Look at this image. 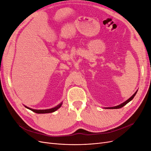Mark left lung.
<instances>
[{"instance_id":"obj_1","label":"left lung","mask_w":151,"mask_h":151,"mask_svg":"<svg viewBox=\"0 0 151 151\" xmlns=\"http://www.w3.org/2000/svg\"><path fill=\"white\" fill-rule=\"evenodd\" d=\"M138 91V90H137ZM137 91H136V92L129 99H127L126 101H125V102H123V103H122V104H119V105H118V106H114V107H108V108H106V109H118V108H122L123 106H124L125 105H126L128 103H129L130 101H132V99H133L134 98V96H135V94H136V93H137Z\"/></svg>"}]
</instances>
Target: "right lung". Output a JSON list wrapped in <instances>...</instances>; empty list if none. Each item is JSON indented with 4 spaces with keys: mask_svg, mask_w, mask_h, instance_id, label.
<instances>
[{
    "mask_svg": "<svg viewBox=\"0 0 151 151\" xmlns=\"http://www.w3.org/2000/svg\"><path fill=\"white\" fill-rule=\"evenodd\" d=\"M62 104V102L60 103L59 104H58L57 106H55V107H54V108H51V109H34L30 108L26 106H24L26 108L30 109V110H31L32 111H33V112L36 113H53L54 111H55L56 110H57L58 108H60L61 107Z\"/></svg>",
    "mask_w": 151,
    "mask_h": 151,
    "instance_id": "1",
    "label": "right lung"
}]
</instances>
